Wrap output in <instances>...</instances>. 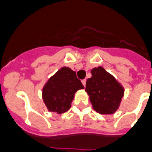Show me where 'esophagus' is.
<instances>
[{"label": "esophagus", "instance_id": "esophagus-1", "mask_svg": "<svg viewBox=\"0 0 152 152\" xmlns=\"http://www.w3.org/2000/svg\"><path fill=\"white\" fill-rule=\"evenodd\" d=\"M81 82H82V84H83L84 86H85V85H86V79H84V80H82V81H81Z\"/></svg>", "mask_w": 152, "mask_h": 152}]
</instances>
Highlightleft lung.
Wrapping results in <instances>:
<instances>
[{"label": "left lung", "mask_w": 152, "mask_h": 152, "mask_svg": "<svg viewBox=\"0 0 152 152\" xmlns=\"http://www.w3.org/2000/svg\"><path fill=\"white\" fill-rule=\"evenodd\" d=\"M91 77L86 81L85 91L92 107L100 114L115 113L124 95L123 85L102 67L91 71Z\"/></svg>", "instance_id": "1"}]
</instances>
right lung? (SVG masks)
I'll list each match as a JSON object with an SVG mask.
<instances>
[{
    "label": "right lung",
    "mask_w": 152,
    "mask_h": 152,
    "mask_svg": "<svg viewBox=\"0 0 152 152\" xmlns=\"http://www.w3.org/2000/svg\"><path fill=\"white\" fill-rule=\"evenodd\" d=\"M83 88L75 71L63 67L46 81L42 88V97L48 111L61 114L71 108L76 91Z\"/></svg>",
    "instance_id": "add662e5"
}]
</instances>
